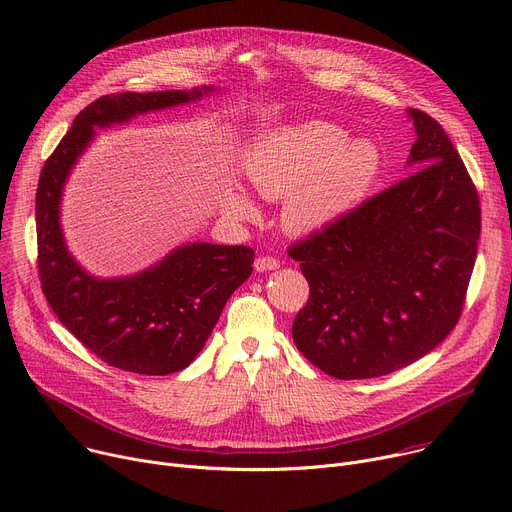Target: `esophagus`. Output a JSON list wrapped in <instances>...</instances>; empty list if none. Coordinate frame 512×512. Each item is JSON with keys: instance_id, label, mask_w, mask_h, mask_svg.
I'll list each match as a JSON object with an SVG mask.
<instances>
[{"instance_id": "esophagus-1", "label": "esophagus", "mask_w": 512, "mask_h": 512, "mask_svg": "<svg viewBox=\"0 0 512 512\" xmlns=\"http://www.w3.org/2000/svg\"><path fill=\"white\" fill-rule=\"evenodd\" d=\"M277 267H280V259L271 257V255H261L255 261V269L257 271H271V269H277Z\"/></svg>"}]
</instances>
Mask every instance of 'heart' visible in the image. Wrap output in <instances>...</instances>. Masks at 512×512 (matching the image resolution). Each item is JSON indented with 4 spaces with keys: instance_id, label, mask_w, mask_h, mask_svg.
I'll list each match as a JSON object with an SVG mask.
<instances>
[{
    "instance_id": "heart-1",
    "label": "heart",
    "mask_w": 512,
    "mask_h": 512,
    "mask_svg": "<svg viewBox=\"0 0 512 512\" xmlns=\"http://www.w3.org/2000/svg\"><path fill=\"white\" fill-rule=\"evenodd\" d=\"M380 171V151L369 141H353L335 124L304 122L263 134L245 155L253 188L269 200L288 198L284 218L290 228L316 230L359 202ZM232 210L253 214L245 196H232Z\"/></svg>"
}]
</instances>
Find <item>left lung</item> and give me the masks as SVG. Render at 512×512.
Instances as JSON below:
<instances>
[{
	"instance_id": "obj_1",
	"label": "left lung",
	"mask_w": 512,
	"mask_h": 512,
	"mask_svg": "<svg viewBox=\"0 0 512 512\" xmlns=\"http://www.w3.org/2000/svg\"><path fill=\"white\" fill-rule=\"evenodd\" d=\"M418 167L294 243L310 286L298 351L337 380L380 378L433 351L457 324L480 239V196L443 126L410 108Z\"/></svg>"
}]
</instances>
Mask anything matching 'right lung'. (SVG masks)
Wrapping results in <instances>:
<instances>
[{
	"label": "right lung",
	"instance_id": "right-lung-1",
	"mask_svg": "<svg viewBox=\"0 0 512 512\" xmlns=\"http://www.w3.org/2000/svg\"><path fill=\"white\" fill-rule=\"evenodd\" d=\"M208 91L212 87L102 96L77 114L40 171L36 239L42 292L79 343L108 365L132 374L167 376L188 367L208 341L230 294L251 275L255 251L245 245L192 243L138 275L98 280L65 247L59 224L63 185L94 138V126L185 104Z\"/></svg>",
	"mask_w": 512,
	"mask_h": 512
}]
</instances>
